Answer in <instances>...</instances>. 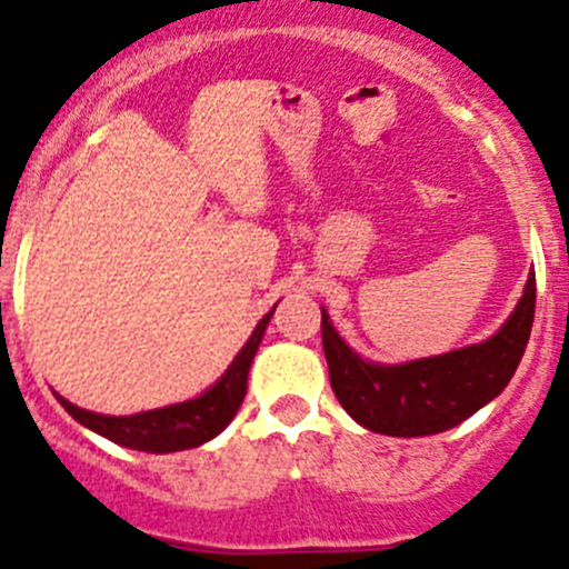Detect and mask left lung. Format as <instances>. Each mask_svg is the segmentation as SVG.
Segmentation results:
<instances>
[{"mask_svg": "<svg viewBox=\"0 0 569 569\" xmlns=\"http://www.w3.org/2000/svg\"><path fill=\"white\" fill-rule=\"evenodd\" d=\"M533 311L536 278L530 274L519 306L491 339L396 368L359 359L322 311V350L331 390L348 416L373 432L396 438L446 432L506 390L530 339Z\"/></svg>", "mask_w": 569, "mask_h": 569, "instance_id": "left-lung-1", "label": "left lung"}]
</instances>
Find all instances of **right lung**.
<instances>
[{"mask_svg": "<svg viewBox=\"0 0 569 569\" xmlns=\"http://www.w3.org/2000/svg\"><path fill=\"white\" fill-rule=\"evenodd\" d=\"M269 317H272V311L258 322V328H254L249 342L241 348L236 362L227 368V373L221 376L204 396L193 398V401L126 418L98 416V412L81 410V407L69 405L67 398L61 396H58V401H61L63 410L76 418V421H81L83 427L103 435V438L114 440V443L137 449V452L164 455L179 452V449H193V446H201L210 438H216V435L232 421L238 407H241L243 396H247L249 365H252L260 337L267 331Z\"/></svg>", "mask_w": 569, "mask_h": 569, "instance_id": "obj_1", "label": "right lung"}]
</instances>
